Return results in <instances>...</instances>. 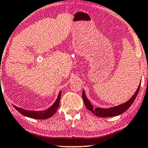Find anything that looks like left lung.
Instances as JSON below:
<instances>
[{
	"label": "left lung",
	"instance_id": "obj_1",
	"mask_svg": "<svg viewBox=\"0 0 148 148\" xmlns=\"http://www.w3.org/2000/svg\"><path fill=\"white\" fill-rule=\"evenodd\" d=\"M140 84H139L138 88H137V90H136L135 93L132 97L130 98L129 101H127L125 103L120 104V105L117 106H114V107H112L110 108H102L99 107H95L93 106L90 103V102L88 101V98L86 97L85 92L83 90L82 91V99H83L84 105L86 107V108L90 111L92 112V114L96 115L97 116L99 117H103V118H108V117H112L116 116L119 115L125 112L126 110L129 108L130 106L132 105L133 101H135L136 97H137V94L139 90V88H140Z\"/></svg>",
	"mask_w": 148,
	"mask_h": 148
}]
</instances>
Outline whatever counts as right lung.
<instances>
[{
    "label": "right lung",
    "mask_w": 148,
    "mask_h": 148,
    "mask_svg": "<svg viewBox=\"0 0 148 148\" xmlns=\"http://www.w3.org/2000/svg\"><path fill=\"white\" fill-rule=\"evenodd\" d=\"M61 95H62V91L59 92V95L57 98L56 101L55 103L49 108L48 109L46 110H42V111H32V110H27L23 108L17 107L13 105L15 109L18 111L19 113H21L22 115L31 118V119H47L51 118V116L54 115V114L57 112V110L58 109L59 106H60V97Z\"/></svg>",
    "instance_id": "right-lung-1"
}]
</instances>
